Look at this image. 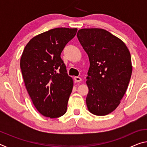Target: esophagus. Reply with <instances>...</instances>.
Here are the masks:
<instances>
[{"label": "esophagus", "instance_id": "1", "mask_svg": "<svg viewBox=\"0 0 147 147\" xmlns=\"http://www.w3.org/2000/svg\"><path fill=\"white\" fill-rule=\"evenodd\" d=\"M74 80L76 82H80L82 81V78H80V77H78V76L74 77Z\"/></svg>", "mask_w": 147, "mask_h": 147}]
</instances>
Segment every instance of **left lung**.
Listing matches in <instances>:
<instances>
[{"label":"left lung","instance_id":"obj_1","mask_svg":"<svg viewBox=\"0 0 147 147\" xmlns=\"http://www.w3.org/2000/svg\"><path fill=\"white\" fill-rule=\"evenodd\" d=\"M77 38L90 63L87 106L94 115H108L119 105L128 88L132 72L130 53L120 39L105 30L81 29Z\"/></svg>","mask_w":147,"mask_h":147}]
</instances>
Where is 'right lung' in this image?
Segmentation results:
<instances>
[{"mask_svg": "<svg viewBox=\"0 0 147 147\" xmlns=\"http://www.w3.org/2000/svg\"><path fill=\"white\" fill-rule=\"evenodd\" d=\"M76 28H57L35 36L24 47L20 67L34 105L50 118L63 115L73 87L61 53Z\"/></svg>", "mask_w": 147, "mask_h": 147, "instance_id": "right-lung-1", "label": "right lung"}]
</instances>
